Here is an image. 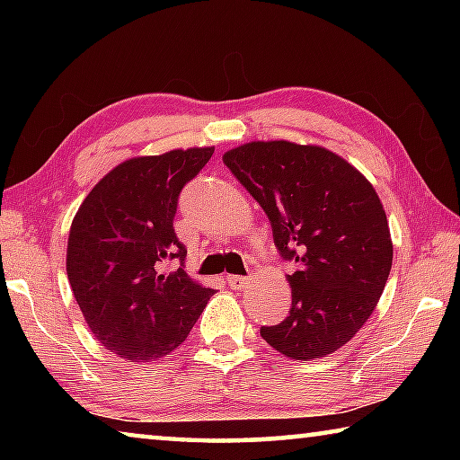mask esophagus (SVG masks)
<instances>
[{
  "label": "esophagus",
  "mask_w": 460,
  "mask_h": 460,
  "mask_svg": "<svg viewBox=\"0 0 460 460\" xmlns=\"http://www.w3.org/2000/svg\"><path fill=\"white\" fill-rule=\"evenodd\" d=\"M247 282H249L247 276H227V284L231 288H235V290H241Z\"/></svg>",
  "instance_id": "esophagus-1"
}]
</instances>
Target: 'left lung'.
I'll return each mask as SVG.
<instances>
[{"label":"left lung","mask_w":460,"mask_h":460,"mask_svg":"<svg viewBox=\"0 0 460 460\" xmlns=\"http://www.w3.org/2000/svg\"><path fill=\"white\" fill-rule=\"evenodd\" d=\"M225 166L266 211L274 243L298 270L288 276L292 306L261 339L292 359L331 355L371 316L394 245L377 192L324 147L252 142L223 155Z\"/></svg>","instance_id":"1"}]
</instances>
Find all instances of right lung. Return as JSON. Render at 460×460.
Segmentation results:
<instances>
[{
	"instance_id": "right-lung-1",
	"label": "right lung",
	"mask_w": 460,
	"mask_h": 460,
	"mask_svg": "<svg viewBox=\"0 0 460 460\" xmlns=\"http://www.w3.org/2000/svg\"><path fill=\"white\" fill-rule=\"evenodd\" d=\"M215 147L172 150L113 168L76 213L66 274L91 332L121 359L146 363L182 345L213 288L166 261L186 258L174 231L178 197Z\"/></svg>"
}]
</instances>
